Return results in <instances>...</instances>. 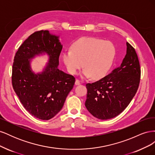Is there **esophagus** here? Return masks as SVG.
<instances>
[{"label":"esophagus","instance_id":"34e87169","mask_svg":"<svg viewBox=\"0 0 155 155\" xmlns=\"http://www.w3.org/2000/svg\"><path fill=\"white\" fill-rule=\"evenodd\" d=\"M80 81L79 80V79H76V82H75V84H76V85H80Z\"/></svg>","mask_w":155,"mask_h":155}]
</instances>
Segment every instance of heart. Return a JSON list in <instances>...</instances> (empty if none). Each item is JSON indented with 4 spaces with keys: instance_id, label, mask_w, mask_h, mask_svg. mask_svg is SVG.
I'll use <instances>...</instances> for the list:
<instances>
[{
    "instance_id": "obj_1",
    "label": "heart",
    "mask_w": 155,
    "mask_h": 155,
    "mask_svg": "<svg viewBox=\"0 0 155 155\" xmlns=\"http://www.w3.org/2000/svg\"><path fill=\"white\" fill-rule=\"evenodd\" d=\"M114 56L115 48L110 42L85 37L75 41L72 50L64 51L63 60L71 74H76L84 67L83 77L100 79L109 72Z\"/></svg>"
}]
</instances>
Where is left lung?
Wrapping results in <instances>:
<instances>
[{"mask_svg":"<svg viewBox=\"0 0 155 155\" xmlns=\"http://www.w3.org/2000/svg\"><path fill=\"white\" fill-rule=\"evenodd\" d=\"M125 58L119 67L92 83H87L85 107L100 120L113 118L129 105L138 88L140 63L135 49L127 42Z\"/></svg>","mask_w":155,"mask_h":155,"instance_id":"left-lung-1","label":"left lung"}]
</instances>
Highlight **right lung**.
Here are the masks:
<instances>
[{
	"instance_id": "right-lung-1",
	"label": "right lung",
	"mask_w": 155,
	"mask_h": 155,
	"mask_svg": "<svg viewBox=\"0 0 155 155\" xmlns=\"http://www.w3.org/2000/svg\"><path fill=\"white\" fill-rule=\"evenodd\" d=\"M63 45L59 36L48 30L35 31L15 54L12 67V85L25 109L35 118L48 120L61 110L75 83V78L58 68ZM46 53L49 63L43 72L35 74L30 60Z\"/></svg>"
}]
</instances>
